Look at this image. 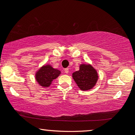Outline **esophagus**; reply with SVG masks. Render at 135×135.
<instances>
[{"label": "esophagus", "mask_w": 135, "mask_h": 135, "mask_svg": "<svg viewBox=\"0 0 135 135\" xmlns=\"http://www.w3.org/2000/svg\"><path fill=\"white\" fill-rule=\"evenodd\" d=\"M64 72H65V73H66V74H68V73H69V69H67V68H66V69H64Z\"/></svg>", "instance_id": "esophagus-1"}]
</instances>
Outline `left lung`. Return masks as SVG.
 <instances>
[{
    "mask_svg": "<svg viewBox=\"0 0 135 135\" xmlns=\"http://www.w3.org/2000/svg\"><path fill=\"white\" fill-rule=\"evenodd\" d=\"M97 70L91 64L82 63L79 70L72 74V78L81 91H89L97 84L98 80Z\"/></svg>",
    "mask_w": 135,
    "mask_h": 135,
    "instance_id": "obj_1",
    "label": "left lung"
}]
</instances>
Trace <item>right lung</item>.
<instances>
[{"label":"right lung","instance_id":"right-lung-1","mask_svg":"<svg viewBox=\"0 0 135 135\" xmlns=\"http://www.w3.org/2000/svg\"><path fill=\"white\" fill-rule=\"evenodd\" d=\"M61 74V71L55 69L49 64L44 65L36 71L35 79L42 88H47L51 85L54 80Z\"/></svg>","mask_w":135,"mask_h":135}]
</instances>
